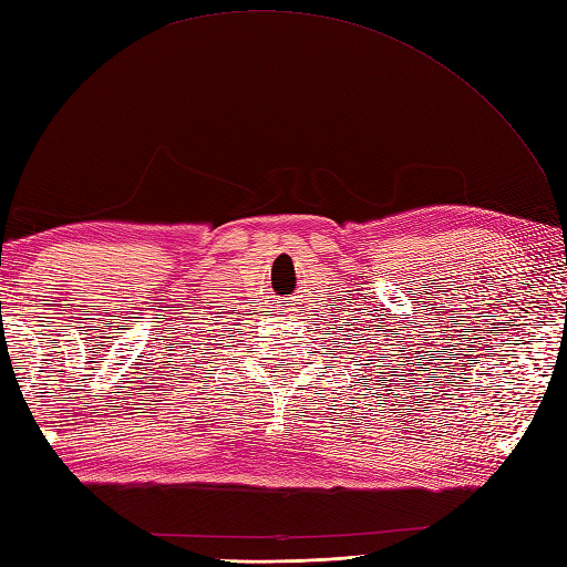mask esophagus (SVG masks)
<instances>
[{
    "label": "esophagus",
    "instance_id": "34e87169",
    "mask_svg": "<svg viewBox=\"0 0 567 567\" xmlns=\"http://www.w3.org/2000/svg\"><path fill=\"white\" fill-rule=\"evenodd\" d=\"M295 312V307H285V315H292Z\"/></svg>",
    "mask_w": 567,
    "mask_h": 567
}]
</instances>
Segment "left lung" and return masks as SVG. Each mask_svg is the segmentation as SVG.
Instances as JSON below:
<instances>
[{
	"label": "left lung",
	"instance_id": "8db88e82",
	"mask_svg": "<svg viewBox=\"0 0 567 567\" xmlns=\"http://www.w3.org/2000/svg\"><path fill=\"white\" fill-rule=\"evenodd\" d=\"M365 331V329H363ZM357 337H361V334H357ZM375 337H379V334H375ZM361 343H365V341H361ZM391 347H393V343H391ZM395 347H401V343H395ZM373 349V347H371ZM388 357H391V353H383V357H379V359H388ZM365 359H369V357H365ZM369 361H375V359H369ZM359 365V363H357ZM363 365H369V363H363ZM398 365H403V363H398ZM359 371V369H357ZM391 373H395V371H391Z\"/></svg>",
	"mask_w": 567,
	"mask_h": 567
}]
</instances>
